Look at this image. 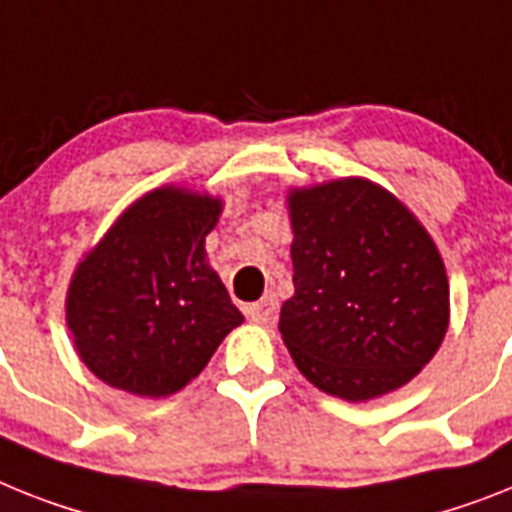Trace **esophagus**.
Instances as JSON below:
<instances>
[{
  "instance_id": "esophagus-1",
  "label": "esophagus",
  "mask_w": 512,
  "mask_h": 512,
  "mask_svg": "<svg viewBox=\"0 0 512 512\" xmlns=\"http://www.w3.org/2000/svg\"><path fill=\"white\" fill-rule=\"evenodd\" d=\"M246 314L256 324H274V319H277V298L274 295H264L259 303H251L246 308Z\"/></svg>"
}]
</instances>
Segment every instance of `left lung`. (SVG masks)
<instances>
[{
    "label": "left lung",
    "mask_w": 512,
    "mask_h": 512,
    "mask_svg": "<svg viewBox=\"0 0 512 512\" xmlns=\"http://www.w3.org/2000/svg\"><path fill=\"white\" fill-rule=\"evenodd\" d=\"M290 219L295 295L280 332L303 377L350 403L411 382L450 319L445 264L424 227L361 177L295 190Z\"/></svg>",
    "instance_id": "left-lung-1"
}]
</instances>
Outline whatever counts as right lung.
Wrapping results in <instances>:
<instances>
[{
  "mask_svg": "<svg viewBox=\"0 0 512 512\" xmlns=\"http://www.w3.org/2000/svg\"><path fill=\"white\" fill-rule=\"evenodd\" d=\"M219 211L217 198L151 190L78 266L67 327L101 382L141 398L172 395L243 322L206 264L204 243Z\"/></svg>",
  "mask_w": 512,
  "mask_h": 512,
  "instance_id": "obj_1",
  "label": "right lung"
}]
</instances>
